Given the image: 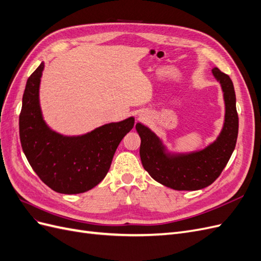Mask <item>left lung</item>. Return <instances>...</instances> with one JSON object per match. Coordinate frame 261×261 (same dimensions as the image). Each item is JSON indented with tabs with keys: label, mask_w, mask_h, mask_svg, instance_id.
I'll use <instances>...</instances> for the list:
<instances>
[{
	"label": "left lung",
	"mask_w": 261,
	"mask_h": 261,
	"mask_svg": "<svg viewBox=\"0 0 261 261\" xmlns=\"http://www.w3.org/2000/svg\"><path fill=\"white\" fill-rule=\"evenodd\" d=\"M212 74L223 92V127L213 143L192 152H171L162 139L147 126L136 124L141 139L139 154L144 169L158 183L175 191H197L211 185L234 151L239 134V115L231 78L217 67Z\"/></svg>",
	"instance_id": "1"
}]
</instances>
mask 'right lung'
<instances>
[{"label": "right lung", "mask_w": 261, "mask_h": 261, "mask_svg": "<svg viewBox=\"0 0 261 261\" xmlns=\"http://www.w3.org/2000/svg\"><path fill=\"white\" fill-rule=\"evenodd\" d=\"M42 62L28 78L19 115L22 151L45 185L61 194H81L97 186L111 167L117 146L134 127L133 116L78 136H64L43 120L39 100Z\"/></svg>", "instance_id": "1"}]
</instances>
